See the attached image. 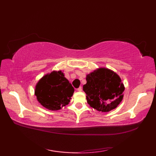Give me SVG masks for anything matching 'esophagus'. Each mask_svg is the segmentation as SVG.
I'll return each instance as SVG.
<instances>
[{"label": "esophagus", "mask_w": 156, "mask_h": 156, "mask_svg": "<svg viewBox=\"0 0 156 156\" xmlns=\"http://www.w3.org/2000/svg\"><path fill=\"white\" fill-rule=\"evenodd\" d=\"M77 90L78 91H79V92H81L82 90V87H79L78 89H77Z\"/></svg>", "instance_id": "esophagus-1"}]
</instances>
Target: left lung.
Masks as SVG:
<instances>
[{
  "label": "left lung",
  "instance_id": "8db88e82",
  "mask_svg": "<svg viewBox=\"0 0 156 156\" xmlns=\"http://www.w3.org/2000/svg\"><path fill=\"white\" fill-rule=\"evenodd\" d=\"M86 80L83 90L90 107L107 112L121 103L125 86L117 73L107 68H98L87 74Z\"/></svg>",
  "mask_w": 156,
  "mask_h": 156
}]
</instances>
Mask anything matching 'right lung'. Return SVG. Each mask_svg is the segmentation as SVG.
<instances>
[{
  "label": "right lung",
  "mask_w": 156,
  "mask_h": 156,
  "mask_svg": "<svg viewBox=\"0 0 156 156\" xmlns=\"http://www.w3.org/2000/svg\"><path fill=\"white\" fill-rule=\"evenodd\" d=\"M74 88L62 70L45 74L35 85L37 101L49 111H58L70 102Z\"/></svg>",
  "instance_id": "1"
}]
</instances>
